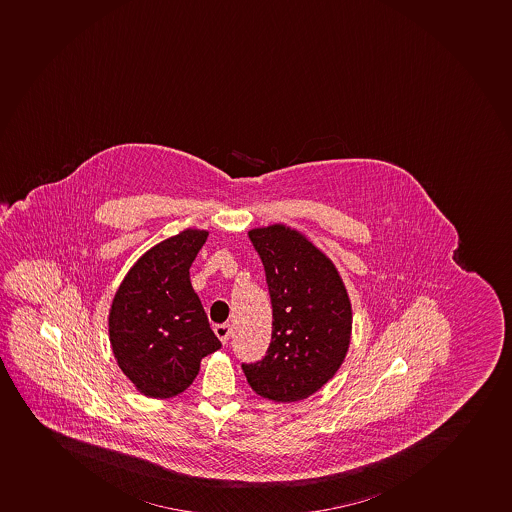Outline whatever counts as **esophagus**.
Returning <instances> with one entry per match:
<instances>
[{"label": "esophagus", "instance_id": "1", "mask_svg": "<svg viewBox=\"0 0 512 512\" xmlns=\"http://www.w3.org/2000/svg\"><path fill=\"white\" fill-rule=\"evenodd\" d=\"M214 333H216L221 343H228L229 336H231V324H218L214 328Z\"/></svg>", "mask_w": 512, "mask_h": 512}]
</instances>
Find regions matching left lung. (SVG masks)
Returning <instances> with one entry per match:
<instances>
[{
  "instance_id": "obj_1",
  "label": "left lung",
  "mask_w": 512,
  "mask_h": 512,
  "mask_svg": "<svg viewBox=\"0 0 512 512\" xmlns=\"http://www.w3.org/2000/svg\"><path fill=\"white\" fill-rule=\"evenodd\" d=\"M266 271L273 334L261 361L243 364L253 391L274 402L303 401L341 368L353 329L348 291L333 261L298 229L249 231Z\"/></svg>"
}]
</instances>
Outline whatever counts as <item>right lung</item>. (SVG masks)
Segmentation results:
<instances>
[{
  "mask_svg": "<svg viewBox=\"0 0 512 512\" xmlns=\"http://www.w3.org/2000/svg\"><path fill=\"white\" fill-rule=\"evenodd\" d=\"M184 229L146 251L111 304L108 328L116 363L141 394L168 399L188 389L201 359L221 348L189 279L208 239Z\"/></svg>",
  "mask_w": 512,
  "mask_h": 512,
  "instance_id": "1",
  "label": "right lung"
}]
</instances>
